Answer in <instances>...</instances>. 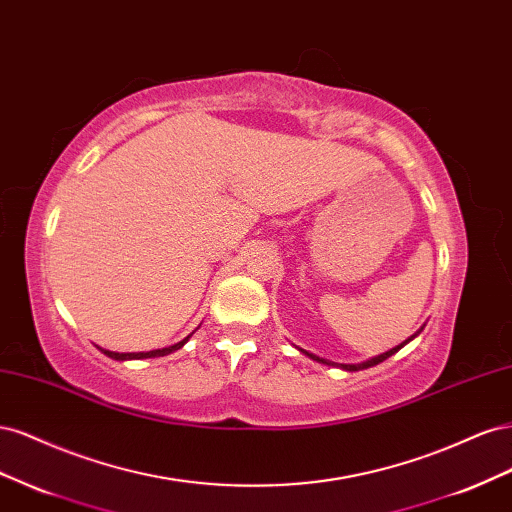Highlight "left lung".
Instances as JSON below:
<instances>
[{"label": "left lung", "instance_id": "8db88e82", "mask_svg": "<svg viewBox=\"0 0 512 512\" xmlns=\"http://www.w3.org/2000/svg\"><path fill=\"white\" fill-rule=\"evenodd\" d=\"M425 329V324L421 329H418L414 335H410L406 342H401L399 346H395V348H391L389 352H382V354H378V356H371L369 361H363V363H333V361H329V359H322V356H316V354H312V352H307V350H303V348H297L299 352H303L305 356H309V359L312 361H318V363H322V365H331V367H339V369H344V371H359V369H367V367H374V365H378V363H382V361H386L389 359V356H393L395 352H399L401 348H404L408 342H412V339L421 333Z\"/></svg>", "mask_w": 512, "mask_h": 512}]
</instances>
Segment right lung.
<instances>
[{
	"instance_id": "right-lung-1",
	"label": "right lung",
	"mask_w": 512,
	"mask_h": 512,
	"mask_svg": "<svg viewBox=\"0 0 512 512\" xmlns=\"http://www.w3.org/2000/svg\"><path fill=\"white\" fill-rule=\"evenodd\" d=\"M192 337V333L185 337V339H181V342H177V344H173V346H168V348H158V350H149V352H111V350H104V348H100L98 346V350L100 352H104L106 356H111V359H115V361H132V359H153V356H166V354H170V352H175V350H179V348H183L185 344H188V339Z\"/></svg>"
}]
</instances>
